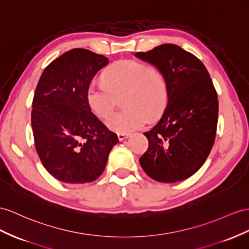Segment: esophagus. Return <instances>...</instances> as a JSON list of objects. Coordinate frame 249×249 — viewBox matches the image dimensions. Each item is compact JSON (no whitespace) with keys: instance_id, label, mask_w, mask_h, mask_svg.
<instances>
[{"instance_id":"obj_1","label":"esophagus","mask_w":249,"mask_h":249,"mask_svg":"<svg viewBox=\"0 0 249 249\" xmlns=\"http://www.w3.org/2000/svg\"><path fill=\"white\" fill-rule=\"evenodd\" d=\"M130 135L129 133H118V139L120 140V141H123V140L128 138Z\"/></svg>"}]
</instances>
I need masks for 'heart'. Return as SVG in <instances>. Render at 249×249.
<instances>
[{"label":"heart","instance_id":"obj_1","mask_svg":"<svg viewBox=\"0 0 249 249\" xmlns=\"http://www.w3.org/2000/svg\"><path fill=\"white\" fill-rule=\"evenodd\" d=\"M104 81H91L86 91L88 105L95 116L105 119L112 112L117 95L126 91L129 109L113 113L106 125L118 133H129L147 124L149 116L162 113L168 101V84L160 69L138 60L113 63L104 72Z\"/></svg>","mask_w":249,"mask_h":249}]
</instances>
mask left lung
<instances>
[{
  "instance_id": "1",
  "label": "left lung",
  "mask_w": 249,
  "mask_h": 249,
  "mask_svg": "<svg viewBox=\"0 0 249 249\" xmlns=\"http://www.w3.org/2000/svg\"><path fill=\"white\" fill-rule=\"evenodd\" d=\"M135 55L160 69L168 84L162 118L144 132L148 148L140 165L159 182L185 180L201 168L214 143L219 102L213 81L196 55L174 44Z\"/></svg>"
}]
</instances>
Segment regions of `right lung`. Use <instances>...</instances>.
I'll list each match as a JSON object with an SVG mask.
<instances>
[{
    "mask_svg": "<svg viewBox=\"0 0 249 249\" xmlns=\"http://www.w3.org/2000/svg\"><path fill=\"white\" fill-rule=\"evenodd\" d=\"M108 62L104 55L74 48L50 63L37 82L31 110L36 150L48 173L63 183L97 180L119 142L86 98L89 83Z\"/></svg>",
    "mask_w": 249,
    "mask_h": 249,
    "instance_id": "right-lung-1",
    "label": "right lung"
}]
</instances>
